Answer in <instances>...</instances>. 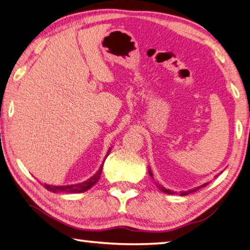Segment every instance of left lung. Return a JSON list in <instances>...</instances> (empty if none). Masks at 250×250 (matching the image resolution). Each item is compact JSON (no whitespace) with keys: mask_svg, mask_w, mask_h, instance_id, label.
<instances>
[{"mask_svg":"<svg viewBox=\"0 0 250 250\" xmlns=\"http://www.w3.org/2000/svg\"><path fill=\"white\" fill-rule=\"evenodd\" d=\"M148 174H149V176L151 177H153V175H152V171H151V168L148 169ZM207 184H204L203 185V187L204 186H206ZM157 188L161 190V191H163V192H165V193H169V194H171V191L170 190H168V189H166V188H164V187H162V186H160V185H157ZM197 189H199V188H197ZM197 189H192V190H188V191H183L180 193V196H187V194H189V193H191V192H194V191H197Z\"/></svg>","mask_w":250,"mask_h":250,"instance_id":"obj_1","label":"left lung"}]
</instances>
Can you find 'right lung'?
I'll use <instances>...</instances> for the list:
<instances>
[{
    "mask_svg": "<svg viewBox=\"0 0 250 250\" xmlns=\"http://www.w3.org/2000/svg\"><path fill=\"white\" fill-rule=\"evenodd\" d=\"M109 152L110 149L108 151L106 157L109 155ZM105 162V161H104ZM103 166H104V163L101 166V168L98 169V171L95 174L93 177H90L88 180L84 181V183H81V184H76V185H69V186H52V185H47L44 184V188L49 191L51 192H65V193H79V192H84L86 190H88L89 188H92L93 186L97 183L101 178V175H102V171H103Z\"/></svg>",
    "mask_w": 250,
    "mask_h": 250,
    "instance_id": "right-lung-1",
    "label": "right lung"
}]
</instances>
